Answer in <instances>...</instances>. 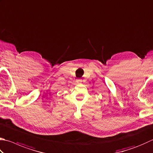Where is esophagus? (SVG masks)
I'll use <instances>...</instances> for the list:
<instances>
[{
    "label": "esophagus",
    "mask_w": 153,
    "mask_h": 153,
    "mask_svg": "<svg viewBox=\"0 0 153 153\" xmlns=\"http://www.w3.org/2000/svg\"><path fill=\"white\" fill-rule=\"evenodd\" d=\"M76 84L77 85H79V84H80V82H81V80H80V79H78V80H76Z\"/></svg>",
    "instance_id": "34e87169"
}]
</instances>
